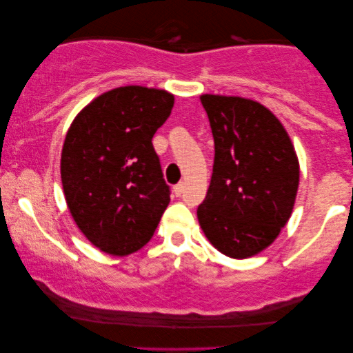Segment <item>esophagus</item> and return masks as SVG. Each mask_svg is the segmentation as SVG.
<instances>
[{
  "label": "esophagus",
  "instance_id": "esophagus-1",
  "mask_svg": "<svg viewBox=\"0 0 353 353\" xmlns=\"http://www.w3.org/2000/svg\"><path fill=\"white\" fill-rule=\"evenodd\" d=\"M183 191H185V183H183V181H180L178 185L173 186V192H175L176 196H181Z\"/></svg>",
  "mask_w": 353,
  "mask_h": 353
}]
</instances>
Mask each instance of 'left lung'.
Returning <instances> with one entry per match:
<instances>
[{
    "label": "left lung",
    "instance_id": "1",
    "mask_svg": "<svg viewBox=\"0 0 353 353\" xmlns=\"http://www.w3.org/2000/svg\"><path fill=\"white\" fill-rule=\"evenodd\" d=\"M214 134L210 186L197 207L212 245L233 259L268 248L292 214L299 188L296 151L281 122L262 104L201 96Z\"/></svg>",
    "mask_w": 353,
    "mask_h": 353
}]
</instances>
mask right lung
<instances>
[{
	"mask_svg": "<svg viewBox=\"0 0 353 353\" xmlns=\"http://www.w3.org/2000/svg\"><path fill=\"white\" fill-rule=\"evenodd\" d=\"M173 101L163 90L120 86L86 105L67 132L61 157L67 205L103 252L141 249L170 202L152 137Z\"/></svg>",
	"mask_w": 353,
	"mask_h": 353,
	"instance_id": "obj_1",
	"label": "right lung"
}]
</instances>
